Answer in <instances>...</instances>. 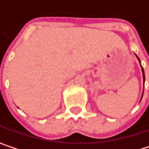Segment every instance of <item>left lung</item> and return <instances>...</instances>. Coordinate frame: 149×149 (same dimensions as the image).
<instances>
[{
	"label": "left lung",
	"instance_id": "1",
	"mask_svg": "<svg viewBox=\"0 0 149 149\" xmlns=\"http://www.w3.org/2000/svg\"><path fill=\"white\" fill-rule=\"evenodd\" d=\"M136 56H137V55H136ZM137 58H138V60H139V63H140V60H139V58L138 56H137ZM141 68H142V72H143V84H144V82H145V74H144V70H143V68L142 67V65H141ZM143 92L142 97H143ZM141 100H142V98H141Z\"/></svg>",
	"mask_w": 149,
	"mask_h": 149
}]
</instances>
